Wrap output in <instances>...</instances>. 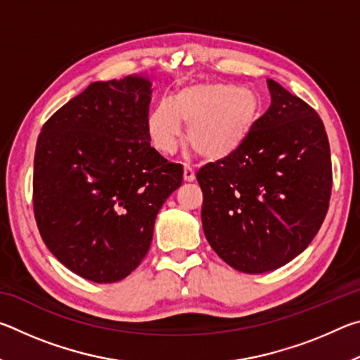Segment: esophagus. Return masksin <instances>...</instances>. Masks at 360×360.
Masks as SVG:
<instances>
[{
	"mask_svg": "<svg viewBox=\"0 0 360 360\" xmlns=\"http://www.w3.org/2000/svg\"><path fill=\"white\" fill-rule=\"evenodd\" d=\"M195 179V169L191 165H184V181L192 182Z\"/></svg>",
	"mask_w": 360,
	"mask_h": 360,
	"instance_id": "esophagus-1",
	"label": "esophagus"
}]
</instances>
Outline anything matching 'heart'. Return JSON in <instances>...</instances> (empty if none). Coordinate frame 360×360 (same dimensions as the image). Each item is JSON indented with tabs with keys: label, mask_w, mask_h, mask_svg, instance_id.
<instances>
[{
	"label": "heart",
	"mask_w": 360,
	"mask_h": 360,
	"mask_svg": "<svg viewBox=\"0 0 360 360\" xmlns=\"http://www.w3.org/2000/svg\"><path fill=\"white\" fill-rule=\"evenodd\" d=\"M260 98L248 87L219 82L191 84L179 89L172 101L150 109L146 129L152 146L173 154L187 125V141L198 155L219 160L235 154L254 130Z\"/></svg>",
	"instance_id": "b5f03b06"
}]
</instances>
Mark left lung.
Listing matches in <instances>:
<instances>
[{
	"instance_id": "obj_1",
	"label": "left lung",
	"mask_w": 360,
	"mask_h": 360,
	"mask_svg": "<svg viewBox=\"0 0 360 360\" xmlns=\"http://www.w3.org/2000/svg\"><path fill=\"white\" fill-rule=\"evenodd\" d=\"M271 105L241 148L197 173L211 248L243 273L276 270L308 248L328 210L332 162L311 106L268 79Z\"/></svg>"
}]
</instances>
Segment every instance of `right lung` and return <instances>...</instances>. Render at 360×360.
Masks as SVG:
<instances>
[{"mask_svg":"<svg viewBox=\"0 0 360 360\" xmlns=\"http://www.w3.org/2000/svg\"><path fill=\"white\" fill-rule=\"evenodd\" d=\"M150 94L139 75L90 84L46 122L36 143L39 233L89 281H120L141 264L158 211L182 182L179 163L150 148Z\"/></svg>","mask_w":360,"mask_h":360,"instance_id":"add662e5","label":"right lung"}]
</instances>
